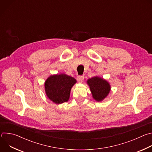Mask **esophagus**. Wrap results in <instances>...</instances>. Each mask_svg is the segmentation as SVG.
Segmentation results:
<instances>
[{"instance_id":"1","label":"esophagus","mask_w":152,"mask_h":152,"mask_svg":"<svg viewBox=\"0 0 152 152\" xmlns=\"http://www.w3.org/2000/svg\"><path fill=\"white\" fill-rule=\"evenodd\" d=\"M77 81L79 82H82L83 81V80H84V76H77Z\"/></svg>"}]
</instances>
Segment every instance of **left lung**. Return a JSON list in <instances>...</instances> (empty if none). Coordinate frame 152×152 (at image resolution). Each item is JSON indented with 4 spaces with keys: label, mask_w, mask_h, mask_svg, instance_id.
Wrapping results in <instances>:
<instances>
[{
    "label": "left lung",
    "mask_w": 152,
    "mask_h": 152,
    "mask_svg": "<svg viewBox=\"0 0 152 152\" xmlns=\"http://www.w3.org/2000/svg\"><path fill=\"white\" fill-rule=\"evenodd\" d=\"M87 83L93 95V97L97 102L103 100L109 94L111 86L106 80L96 76L87 80Z\"/></svg>",
    "instance_id": "obj_1"
}]
</instances>
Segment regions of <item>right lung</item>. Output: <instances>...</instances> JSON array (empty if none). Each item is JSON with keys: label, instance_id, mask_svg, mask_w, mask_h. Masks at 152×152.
<instances>
[{"label": "right lung", "instance_id": "obj_1", "mask_svg": "<svg viewBox=\"0 0 152 152\" xmlns=\"http://www.w3.org/2000/svg\"><path fill=\"white\" fill-rule=\"evenodd\" d=\"M76 80L65 74L50 76L45 82V91L48 98L56 104L67 102L72 86Z\"/></svg>", "mask_w": 152, "mask_h": 152}]
</instances>
